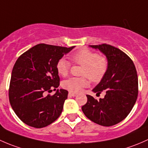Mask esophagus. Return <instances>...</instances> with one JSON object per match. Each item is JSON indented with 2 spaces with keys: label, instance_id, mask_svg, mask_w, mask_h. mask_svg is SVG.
<instances>
[{
  "label": "esophagus",
  "instance_id": "34e87169",
  "mask_svg": "<svg viewBox=\"0 0 148 148\" xmlns=\"http://www.w3.org/2000/svg\"><path fill=\"white\" fill-rule=\"evenodd\" d=\"M76 95H77V93H75V92H69V93H68V95H69V96H71V97H75Z\"/></svg>",
  "mask_w": 148,
  "mask_h": 148
}]
</instances>
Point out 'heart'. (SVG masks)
Returning <instances> with one entry per match:
<instances>
[{"label":"heart","mask_w":148,"mask_h":148,"mask_svg":"<svg viewBox=\"0 0 148 148\" xmlns=\"http://www.w3.org/2000/svg\"><path fill=\"white\" fill-rule=\"evenodd\" d=\"M71 60L75 63L83 65L81 75L84 77H72L64 80L63 87L71 92H79L90 85V79L98 83L103 80L108 72L109 63L107 58L100 56L89 49L80 50L73 53ZM71 68V63L65 58L59 59L56 63V70L60 75L66 76Z\"/></svg>","instance_id":"heart-1"}]
</instances>
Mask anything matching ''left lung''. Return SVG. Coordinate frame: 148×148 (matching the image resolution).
<instances>
[{
	"label": "left lung",
	"mask_w": 148,
	"mask_h": 148,
	"mask_svg": "<svg viewBox=\"0 0 148 148\" xmlns=\"http://www.w3.org/2000/svg\"><path fill=\"white\" fill-rule=\"evenodd\" d=\"M103 52L109 63L108 72L92 90L106 92L103 99L87 95L88 101L82 106L85 116L103 126L114 125L124 120L133 108L138 95L136 68L132 59L119 48L108 44L90 45Z\"/></svg>",
	"instance_id": "1"
}]
</instances>
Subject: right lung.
I'll list each match as a JSON object with an SVG mask.
<instances>
[{"label": "right lung", "mask_w": 148, "mask_h": 148, "mask_svg": "<svg viewBox=\"0 0 148 148\" xmlns=\"http://www.w3.org/2000/svg\"><path fill=\"white\" fill-rule=\"evenodd\" d=\"M74 48L40 43L19 56L13 71L8 90L9 101L15 113L26 125L36 128L46 127L59 118L66 90L60 85L56 63Z\"/></svg>", "instance_id": "right-lung-1"}]
</instances>
